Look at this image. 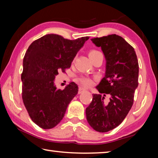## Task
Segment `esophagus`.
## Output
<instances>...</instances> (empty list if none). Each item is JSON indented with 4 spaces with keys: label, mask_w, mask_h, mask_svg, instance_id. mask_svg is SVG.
Listing matches in <instances>:
<instances>
[{
    "label": "esophagus",
    "mask_w": 158,
    "mask_h": 158,
    "mask_svg": "<svg viewBox=\"0 0 158 158\" xmlns=\"http://www.w3.org/2000/svg\"><path fill=\"white\" fill-rule=\"evenodd\" d=\"M85 89H83V88H81L80 87L79 89V91H78V93H79V94H80V93H81L82 92H84V91H85Z\"/></svg>",
    "instance_id": "obj_1"
}]
</instances>
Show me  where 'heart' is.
I'll return each mask as SVG.
<instances>
[{"label": "heart", "instance_id": "heart-1", "mask_svg": "<svg viewBox=\"0 0 158 158\" xmlns=\"http://www.w3.org/2000/svg\"><path fill=\"white\" fill-rule=\"evenodd\" d=\"M100 53V52L96 50H91L89 52V56L95 54V53ZM79 81L80 82V84L84 87H89L90 85H92L93 84V80L90 78H89V77H80V78H79Z\"/></svg>", "mask_w": 158, "mask_h": 158}]
</instances>
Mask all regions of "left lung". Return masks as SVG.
I'll return each mask as SVG.
<instances>
[{
    "instance_id": "1",
    "label": "left lung",
    "mask_w": 158,
    "mask_h": 158,
    "mask_svg": "<svg viewBox=\"0 0 158 158\" xmlns=\"http://www.w3.org/2000/svg\"><path fill=\"white\" fill-rule=\"evenodd\" d=\"M91 41L101 47L106 59L105 76L85 109L89 125L99 132H106L121 123L132 108L138 86L139 63L134 48L116 34L95 37ZM108 94L109 101H105Z\"/></svg>"
}]
</instances>
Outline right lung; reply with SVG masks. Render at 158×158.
Listing matches in <instances>:
<instances>
[{"instance_id": "right-lung-1", "label": "right lung", "mask_w": 158, "mask_h": 158, "mask_svg": "<svg viewBox=\"0 0 158 158\" xmlns=\"http://www.w3.org/2000/svg\"><path fill=\"white\" fill-rule=\"evenodd\" d=\"M89 37L74 40L56 34L45 35L31 43L23 60L22 100L32 121L43 129H52L65 116L78 93L74 82L63 90L54 85L58 71L70 68L77 52Z\"/></svg>"}]
</instances>
